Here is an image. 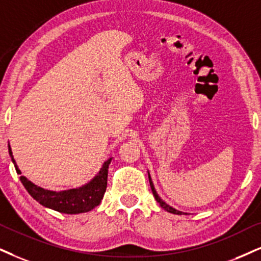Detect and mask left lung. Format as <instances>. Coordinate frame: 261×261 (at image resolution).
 <instances>
[{"label":"left lung","mask_w":261,"mask_h":261,"mask_svg":"<svg viewBox=\"0 0 261 261\" xmlns=\"http://www.w3.org/2000/svg\"><path fill=\"white\" fill-rule=\"evenodd\" d=\"M148 178H149V183H150L151 191H153V195H154V197H155V200H156L158 202H159L160 206L163 207V208H164L165 211H167V212H170V213H173V214H183V212H180V211H177V210L172 208V207L169 206V204H167L166 202H165V201H163V200L160 199V196L158 195L156 190H155V188H154V184H153V182H151V178H150V176H149V173H148Z\"/></svg>","instance_id":"1"}]
</instances>
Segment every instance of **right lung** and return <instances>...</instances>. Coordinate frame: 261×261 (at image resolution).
<instances>
[{"mask_svg":"<svg viewBox=\"0 0 261 261\" xmlns=\"http://www.w3.org/2000/svg\"><path fill=\"white\" fill-rule=\"evenodd\" d=\"M8 150L13 164H14L16 173L20 174V170L18 169L15 160L13 159L11 146H8ZM111 161L112 158L105 161L103 166L101 167L100 172L94 177V179L83 187L77 188V189L50 191L35 186L34 183L30 182L28 178L24 176H20V180L30 195L34 197L37 202L41 203L42 206L66 214L85 213L98 206L101 200L103 199L105 191H106L107 188L108 166H110Z\"/></svg>","mask_w":261,"mask_h":261,"instance_id":"1","label":"right lung"}]
</instances>
